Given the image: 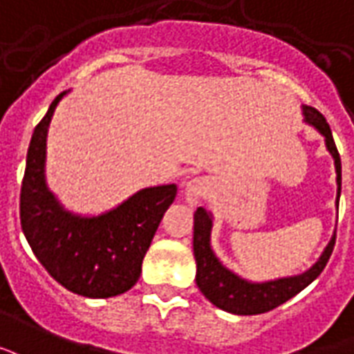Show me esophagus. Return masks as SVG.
I'll use <instances>...</instances> for the list:
<instances>
[{
  "label": "esophagus",
  "mask_w": 354,
  "mask_h": 354,
  "mask_svg": "<svg viewBox=\"0 0 354 354\" xmlns=\"http://www.w3.org/2000/svg\"><path fill=\"white\" fill-rule=\"evenodd\" d=\"M209 192V180L205 177H196V179L188 180L187 187H185V202L194 207L200 203L203 196Z\"/></svg>",
  "instance_id": "esophagus-1"
}]
</instances>
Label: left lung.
Instances as JSON below:
<instances>
[{
    "label": "left lung",
    "mask_w": 354,
    "mask_h": 354,
    "mask_svg": "<svg viewBox=\"0 0 354 354\" xmlns=\"http://www.w3.org/2000/svg\"><path fill=\"white\" fill-rule=\"evenodd\" d=\"M301 115L304 122L313 126L315 130L324 138V145L330 156L334 158L336 167V207L339 203L342 194V160L337 154L336 143L332 138V131L326 122V118L321 113L309 105H301ZM211 232H213V215L211 211L198 207L194 213V259H196V285L202 290L213 306L223 311L234 315H260L266 311H272L292 296L301 292L308 285H311L328 262L330 254L334 251L336 243V232L330 237L328 245L324 247L321 257L317 259L309 270L298 273V275H288L279 279H270L257 283V281H247L241 275H237L218 260L211 245Z\"/></svg>",
    "instance_id": "1"
}]
</instances>
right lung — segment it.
Returning <instances> with one entry per match:
<instances>
[{"label":"right lung","instance_id":"obj_1","mask_svg":"<svg viewBox=\"0 0 354 354\" xmlns=\"http://www.w3.org/2000/svg\"><path fill=\"white\" fill-rule=\"evenodd\" d=\"M69 90L56 95L33 130L20 192V223L43 268L73 294L113 298L136 285L162 216L177 185L141 188L100 215H79L46 185V138L54 111Z\"/></svg>","mask_w":354,"mask_h":354}]
</instances>
